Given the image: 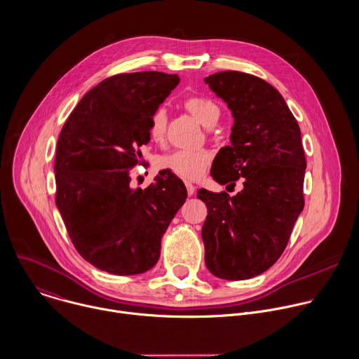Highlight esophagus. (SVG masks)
I'll list each match as a JSON object with an SVG mask.
<instances>
[{
  "instance_id": "esophagus-1",
  "label": "esophagus",
  "mask_w": 359,
  "mask_h": 359,
  "mask_svg": "<svg viewBox=\"0 0 359 359\" xmlns=\"http://www.w3.org/2000/svg\"><path fill=\"white\" fill-rule=\"evenodd\" d=\"M186 189H187V194H189V196H193V194H194V191H196L194 184H193V183H190V182H186Z\"/></svg>"
}]
</instances>
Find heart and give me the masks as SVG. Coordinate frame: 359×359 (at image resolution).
<instances>
[{"mask_svg": "<svg viewBox=\"0 0 359 359\" xmlns=\"http://www.w3.org/2000/svg\"><path fill=\"white\" fill-rule=\"evenodd\" d=\"M184 108L194 116L197 121L205 127L212 128L221 116L218 104L204 95H190L183 102ZM168 127V115L163 107L156 108L149 118V135L155 142H163ZM211 162V155L205 149L198 151H176L165 155L159 161V168L173 172L175 175L187 179H200Z\"/></svg>", "mask_w": 359, "mask_h": 359, "instance_id": "b5f03b06", "label": "heart"}]
</instances>
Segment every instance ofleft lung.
<instances>
[{"label": "left lung", "mask_w": 359, "mask_h": 359, "mask_svg": "<svg viewBox=\"0 0 359 359\" xmlns=\"http://www.w3.org/2000/svg\"><path fill=\"white\" fill-rule=\"evenodd\" d=\"M233 116L231 145L218 151L211 176L235 196L205 189L201 236L208 271L221 279L243 280L268 271L283 254L304 207L306 170L302 134L280 93L268 81L243 72L205 77Z\"/></svg>", "instance_id": "8db88e82"}]
</instances>
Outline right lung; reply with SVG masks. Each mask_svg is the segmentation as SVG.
<instances>
[{"label": "right lung", "mask_w": 359, "mask_h": 359, "mask_svg": "<svg viewBox=\"0 0 359 359\" xmlns=\"http://www.w3.org/2000/svg\"><path fill=\"white\" fill-rule=\"evenodd\" d=\"M179 81L162 72L111 76L80 100L60 131L56 205L77 252L104 272L152 269L162 236L187 198L170 170L145 190L130 184L140 148L151 140L149 118Z\"/></svg>", "instance_id": "obj_1"}]
</instances>
